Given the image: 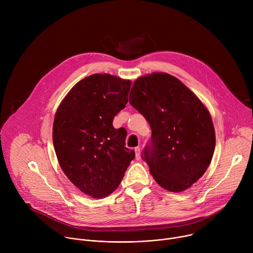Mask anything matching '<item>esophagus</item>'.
<instances>
[{
    "mask_svg": "<svg viewBox=\"0 0 253 253\" xmlns=\"http://www.w3.org/2000/svg\"><path fill=\"white\" fill-rule=\"evenodd\" d=\"M135 154H136V159L139 160L141 158V151H140V148L139 147H136L135 148Z\"/></svg>",
    "mask_w": 253,
    "mask_h": 253,
    "instance_id": "obj_1",
    "label": "esophagus"
}]
</instances>
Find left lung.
I'll use <instances>...</instances> for the list:
<instances>
[{"mask_svg":"<svg viewBox=\"0 0 253 253\" xmlns=\"http://www.w3.org/2000/svg\"><path fill=\"white\" fill-rule=\"evenodd\" d=\"M129 103L151 127V141L142 156L155 181L171 192L189 188L207 170L215 149V131L207 108L167 73L138 78Z\"/></svg>","mask_w":253,"mask_h":253,"instance_id":"obj_1","label":"left lung"}]
</instances>
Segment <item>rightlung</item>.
<instances>
[{
  "label": "right lung",
  "instance_id": "obj_1",
  "mask_svg": "<svg viewBox=\"0 0 253 253\" xmlns=\"http://www.w3.org/2000/svg\"><path fill=\"white\" fill-rule=\"evenodd\" d=\"M131 81L94 74L78 82L61 102L53 124L59 164L70 181L93 198L111 194L135 152L126 148V131L113 127L125 108Z\"/></svg>",
  "mask_w": 253,
  "mask_h": 253
}]
</instances>
